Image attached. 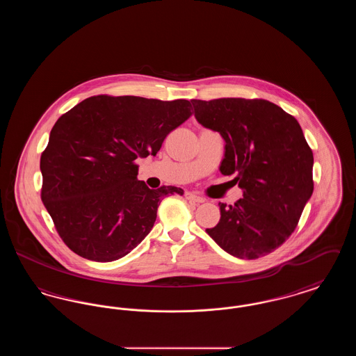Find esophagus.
I'll return each instance as SVG.
<instances>
[{"mask_svg":"<svg viewBox=\"0 0 356 356\" xmlns=\"http://www.w3.org/2000/svg\"><path fill=\"white\" fill-rule=\"evenodd\" d=\"M186 197L189 202H193V203H204L205 202V199H203L202 196H197L192 192H186Z\"/></svg>","mask_w":356,"mask_h":356,"instance_id":"esophagus-1","label":"esophagus"}]
</instances>
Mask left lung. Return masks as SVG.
Wrapping results in <instances>:
<instances>
[{
	"instance_id": "8db88e82",
	"label": "left lung",
	"mask_w": 356,
	"mask_h": 356,
	"mask_svg": "<svg viewBox=\"0 0 356 356\" xmlns=\"http://www.w3.org/2000/svg\"><path fill=\"white\" fill-rule=\"evenodd\" d=\"M204 128L225 143L220 172L235 175L243 199L220 203V221L207 234L238 259L280 247L314 192V154L295 118L267 100H191Z\"/></svg>"
}]
</instances>
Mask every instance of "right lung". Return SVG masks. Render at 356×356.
I'll list each match as a JSON object with an SVG mask.
<instances>
[{
	"instance_id": "right-lung-1",
	"label": "right lung",
	"mask_w": 356,
	"mask_h": 356,
	"mask_svg": "<svg viewBox=\"0 0 356 356\" xmlns=\"http://www.w3.org/2000/svg\"><path fill=\"white\" fill-rule=\"evenodd\" d=\"M191 102L93 96L54 124L41 156L42 203L69 248L88 260L113 261L153 228L163 197L137 180L136 159L156 156L191 115Z\"/></svg>"
}]
</instances>
